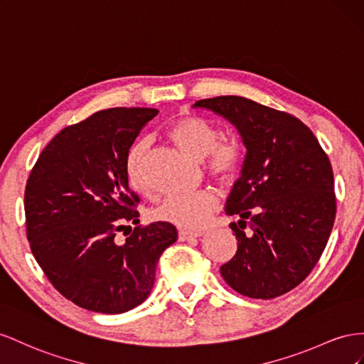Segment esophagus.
Here are the masks:
<instances>
[{
	"label": "esophagus",
	"instance_id": "obj_1",
	"mask_svg": "<svg viewBox=\"0 0 364 364\" xmlns=\"http://www.w3.org/2000/svg\"><path fill=\"white\" fill-rule=\"evenodd\" d=\"M201 233H193V232H186V230H180L178 232V240L180 241H192L196 240V237H200Z\"/></svg>",
	"mask_w": 364,
	"mask_h": 364
}]
</instances>
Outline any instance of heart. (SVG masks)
<instances>
[{"mask_svg":"<svg viewBox=\"0 0 364 364\" xmlns=\"http://www.w3.org/2000/svg\"><path fill=\"white\" fill-rule=\"evenodd\" d=\"M171 139L195 160L207 159V169L223 183H230L240 168V152L233 143L220 141V131L203 116L186 114L176 119L169 128ZM149 149V139H140L132 144L124 160V168L131 186L143 192L146 180L143 161ZM218 207L216 196L209 191L195 193H172L151 209L155 221L172 224L186 230H200L209 224Z\"/></svg>","mask_w":364,"mask_h":364,"instance_id":"b5f03b06","label":"heart"}]
</instances>
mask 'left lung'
<instances>
[{"mask_svg":"<svg viewBox=\"0 0 364 364\" xmlns=\"http://www.w3.org/2000/svg\"><path fill=\"white\" fill-rule=\"evenodd\" d=\"M245 146L241 176L225 201L236 255L220 272L235 291L274 299L296 288L323 253L336 220L334 173L305 123L241 96L203 99ZM248 226L249 232L245 228Z\"/></svg>","mask_w":364,"mask_h":364,"instance_id":"obj_1","label":"left lung"}]
</instances>
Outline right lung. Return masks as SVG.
<instances>
[{
	"label": "right lung",
	"mask_w": 364,
	"mask_h": 364,
	"mask_svg": "<svg viewBox=\"0 0 364 364\" xmlns=\"http://www.w3.org/2000/svg\"><path fill=\"white\" fill-rule=\"evenodd\" d=\"M159 114L112 108L62 129L41 152L24 195L27 240L44 274L80 308L122 314L149 296L161 253L178 233L161 221L117 244L116 233L139 224L124 160Z\"/></svg>",
	"instance_id": "obj_1"
}]
</instances>
